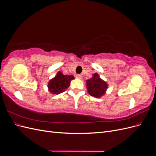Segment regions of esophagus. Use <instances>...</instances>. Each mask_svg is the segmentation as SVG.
Instances as JSON below:
<instances>
[{
	"label": "esophagus",
	"mask_w": 156,
	"mask_h": 156,
	"mask_svg": "<svg viewBox=\"0 0 156 156\" xmlns=\"http://www.w3.org/2000/svg\"><path fill=\"white\" fill-rule=\"evenodd\" d=\"M76 77H77V79H83V75H82L78 74V75H76Z\"/></svg>",
	"instance_id": "obj_1"
}]
</instances>
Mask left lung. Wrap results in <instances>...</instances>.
I'll return each mask as SVG.
<instances>
[{"mask_svg": "<svg viewBox=\"0 0 156 156\" xmlns=\"http://www.w3.org/2000/svg\"><path fill=\"white\" fill-rule=\"evenodd\" d=\"M87 88L88 94L94 98H101L105 95L108 84L100 78L98 73L92 75V77L86 81Z\"/></svg>", "mask_w": 156, "mask_h": 156, "instance_id": "obj_1", "label": "left lung"}]
</instances>
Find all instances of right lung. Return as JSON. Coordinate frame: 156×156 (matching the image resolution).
Listing matches in <instances>:
<instances>
[{"label":"right lung","instance_id":"right-lung-1","mask_svg":"<svg viewBox=\"0 0 156 156\" xmlns=\"http://www.w3.org/2000/svg\"><path fill=\"white\" fill-rule=\"evenodd\" d=\"M74 79L73 75H64L58 72L55 77L51 79L48 83V90L49 92L53 94H59L64 92L70 85V81Z\"/></svg>","mask_w":156,"mask_h":156}]
</instances>
